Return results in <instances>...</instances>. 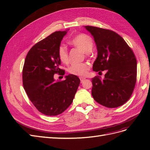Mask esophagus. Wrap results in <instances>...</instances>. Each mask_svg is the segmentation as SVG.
<instances>
[{
  "label": "esophagus",
  "instance_id": "obj_1",
  "mask_svg": "<svg viewBox=\"0 0 150 150\" xmlns=\"http://www.w3.org/2000/svg\"><path fill=\"white\" fill-rule=\"evenodd\" d=\"M84 79H85L84 78H82V77H81V78H80V80H81V83H82Z\"/></svg>",
  "mask_w": 150,
  "mask_h": 150
}]
</instances>
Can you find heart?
Returning a JSON list of instances; mask_svg holds the SVG:
<instances>
[{"instance_id": "b5f03b06", "label": "heart", "mask_w": 150, "mask_h": 150, "mask_svg": "<svg viewBox=\"0 0 150 150\" xmlns=\"http://www.w3.org/2000/svg\"><path fill=\"white\" fill-rule=\"evenodd\" d=\"M70 43L74 47L81 50L84 53L88 54L92 51L93 47V41L90 36L80 34L76 35L70 40ZM58 57L60 61L67 64L69 62V55L67 48L64 46H61L58 49ZM89 69V65L88 63H76L72 64L69 67L68 71L72 75L78 76L79 77H85L88 74Z\"/></svg>"}]
</instances>
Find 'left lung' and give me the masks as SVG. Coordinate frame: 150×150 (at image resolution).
<instances>
[{
    "label": "left lung",
    "mask_w": 150,
    "mask_h": 150,
    "mask_svg": "<svg viewBox=\"0 0 150 150\" xmlns=\"http://www.w3.org/2000/svg\"><path fill=\"white\" fill-rule=\"evenodd\" d=\"M84 28L93 36L98 50L93 71H106L103 79L99 76L92 79V96L97 103L107 108L122 106L131 97L137 82L134 54L115 32L93 26Z\"/></svg>",
    "instance_id": "obj_1"
}]
</instances>
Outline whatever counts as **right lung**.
Returning <instances> with one entry per match:
<instances>
[{"label":"right lung","instance_id":"add662e5","mask_svg":"<svg viewBox=\"0 0 150 150\" xmlns=\"http://www.w3.org/2000/svg\"><path fill=\"white\" fill-rule=\"evenodd\" d=\"M67 30L56 31L35 44L27 54L22 70L23 86L28 98L39 112L47 116L64 112L72 103L80 84L75 75L66 76L61 81L54 78L55 74H65L59 68L57 51Z\"/></svg>","mask_w":150,"mask_h":150}]
</instances>
